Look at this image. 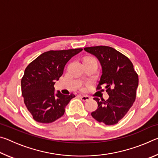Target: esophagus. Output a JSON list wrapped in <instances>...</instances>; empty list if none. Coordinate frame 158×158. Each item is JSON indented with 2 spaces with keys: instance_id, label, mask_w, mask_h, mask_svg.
<instances>
[{
  "instance_id": "obj_1",
  "label": "esophagus",
  "mask_w": 158,
  "mask_h": 158,
  "mask_svg": "<svg viewBox=\"0 0 158 158\" xmlns=\"http://www.w3.org/2000/svg\"><path fill=\"white\" fill-rule=\"evenodd\" d=\"M79 97H80V98L81 99V100L84 101V102L89 101L90 99L89 96H88V95H79Z\"/></svg>"
}]
</instances>
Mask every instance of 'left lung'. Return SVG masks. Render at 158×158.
Wrapping results in <instances>:
<instances>
[{"mask_svg": "<svg viewBox=\"0 0 158 158\" xmlns=\"http://www.w3.org/2000/svg\"><path fill=\"white\" fill-rule=\"evenodd\" d=\"M85 52L98 58L102 67V76L97 89L105 85L108 100H100L91 116L107 125L118 123L132 107L136 99L138 75L129 58L114 48L106 46L85 47Z\"/></svg>", "mask_w": 158, "mask_h": 158, "instance_id": "left-lung-1", "label": "left lung"}]
</instances>
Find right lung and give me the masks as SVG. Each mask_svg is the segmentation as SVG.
<instances>
[{
    "label": "right lung",
    "mask_w": 158,
    "mask_h": 158,
    "mask_svg": "<svg viewBox=\"0 0 158 158\" xmlns=\"http://www.w3.org/2000/svg\"><path fill=\"white\" fill-rule=\"evenodd\" d=\"M82 49L46 52L31 62L21 79L24 103L35 121L50 123L65 114V107L74 94L56 93L54 84L63 73L65 65Z\"/></svg>",
    "instance_id": "obj_1"
}]
</instances>
